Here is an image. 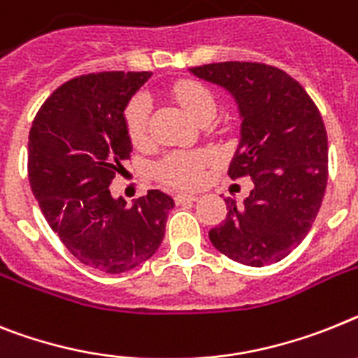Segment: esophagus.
Returning <instances> with one entry per match:
<instances>
[{"mask_svg": "<svg viewBox=\"0 0 358 358\" xmlns=\"http://www.w3.org/2000/svg\"><path fill=\"white\" fill-rule=\"evenodd\" d=\"M198 194L193 193H178L174 196V202L176 203H184V202H196Z\"/></svg>", "mask_w": 358, "mask_h": 358, "instance_id": "obj_1", "label": "esophagus"}]
</instances>
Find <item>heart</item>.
I'll return each mask as SVG.
<instances>
[{"label": "heart", "instance_id": "b5f03b06", "mask_svg": "<svg viewBox=\"0 0 358 358\" xmlns=\"http://www.w3.org/2000/svg\"><path fill=\"white\" fill-rule=\"evenodd\" d=\"M171 94L196 122L213 120L216 114L215 94L196 80H180L173 85ZM125 129L129 140L136 147L147 145L151 140V101L145 94L134 96L129 101L125 109ZM211 160V152L203 149L171 151L156 162L155 176L171 187H193L202 182L206 167Z\"/></svg>", "mask_w": 358, "mask_h": 358}]
</instances>
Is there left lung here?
Here are the masks:
<instances>
[{
  "instance_id": "8db88e82",
  "label": "left lung",
  "mask_w": 358,
  "mask_h": 358,
  "mask_svg": "<svg viewBox=\"0 0 358 358\" xmlns=\"http://www.w3.org/2000/svg\"><path fill=\"white\" fill-rule=\"evenodd\" d=\"M235 96L242 138L229 178L251 176L255 189L209 231L222 255L251 267L280 262L311 229L327 184V134L304 87L282 69L222 62L191 69Z\"/></svg>"
}]
</instances>
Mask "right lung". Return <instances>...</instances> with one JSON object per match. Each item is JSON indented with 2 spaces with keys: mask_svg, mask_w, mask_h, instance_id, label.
<instances>
[{
  "mask_svg": "<svg viewBox=\"0 0 358 358\" xmlns=\"http://www.w3.org/2000/svg\"><path fill=\"white\" fill-rule=\"evenodd\" d=\"M151 72H92L45 100L29 133V182L45 220L71 255L103 273H125L156 253L174 202L158 189L133 207L109 185L133 145L123 110Z\"/></svg>",
  "mask_w": 358,
  "mask_h": 358,
  "instance_id": "1",
  "label": "right lung"
}]
</instances>
